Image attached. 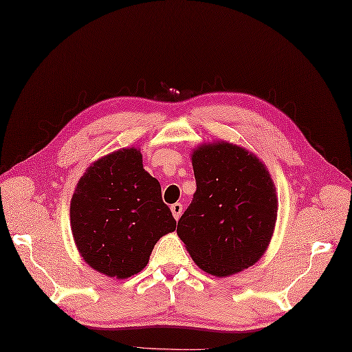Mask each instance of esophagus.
Instances as JSON below:
<instances>
[{
	"label": "esophagus",
	"mask_w": 352,
	"mask_h": 352,
	"mask_svg": "<svg viewBox=\"0 0 352 352\" xmlns=\"http://www.w3.org/2000/svg\"><path fill=\"white\" fill-rule=\"evenodd\" d=\"M170 209H171V213H173L175 219H179V218H181V215H182V209H184L182 203H175V204H171V206H170Z\"/></svg>",
	"instance_id": "obj_1"
}]
</instances>
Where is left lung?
I'll list each match as a JSON object with an SVG mask.
<instances>
[{"label": "left lung", "mask_w": 352, "mask_h": 352, "mask_svg": "<svg viewBox=\"0 0 352 352\" xmlns=\"http://www.w3.org/2000/svg\"><path fill=\"white\" fill-rule=\"evenodd\" d=\"M197 190L177 222L195 264L230 276L260 260L273 234L278 200L263 162L231 143L203 144L192 153Z\"/></svg>", "instance_id": "1"}]
</instances>
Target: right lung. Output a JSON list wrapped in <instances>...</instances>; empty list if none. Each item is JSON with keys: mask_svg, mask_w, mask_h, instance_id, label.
Here are the masks:
<instances>
[{"mask_svg": "<svg viewBox=\"0 0 352 352\" xmlns=\"http://www.w3.org/2000/svg\"><path fill=\"white\" fill-rule=\"evenodd\" d=\"M70 222L83 260L118 279L139 273L160 237L176 230L160 182L144 171L134 148L110 153L87 170L73 194Z\"/></svg>", "mask_w": 352, "mask_h": 352, "instance_id": "obj_1", "label": "right lung"}]
</instances>
